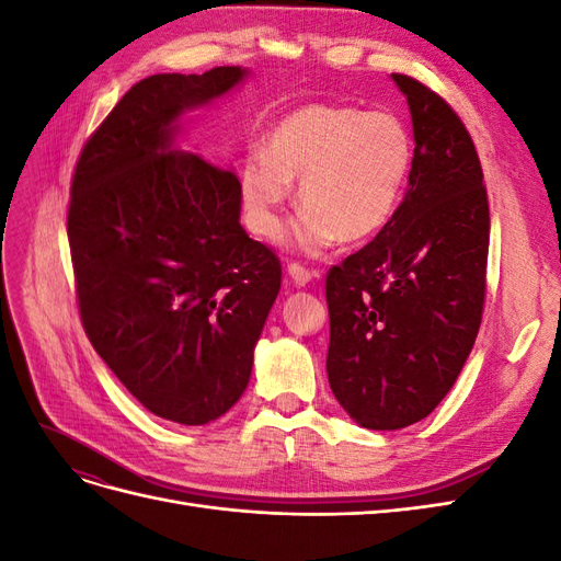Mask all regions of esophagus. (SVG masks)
<instances>
[{
  "instance_id": "obj_1",
  "label": "esophagus",
  "mask_w": 561,
  "mask_h": 561,
  "mask_svg": "<svg viewBox=\"0 0 561 561\" xmlns=\"http://www.w3.org/2000/svg\"><path fill=\"white\" fill-rule=\"evenodd\" d=\"M287 276H290V283L297 285V287H307L311 280H313V271H309L307 266H301L297 262L287 264Z\"/></svg>"
}]
</instances>
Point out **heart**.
I'll list each match as a JSON object with an SVG mask.
<instances>
[{
    "label": "heart",
    "mask_w": 561,
    "mask_h": 561,
    "mask_svg": "<svg viewBox=\"0 0 561 561\" xmlns=\"http://www.w3.org/2000/svg\"><path fill=\"white\" fill-rule=\"evenodd\" d=\"M412 161V135L396 114L301 105L266 133L264 154L241 168L248 227L274 239L290 184L299 182L304 213L290 229L297 250L318 254L336 239L365 241L393 219Z\"/></svg>",
    "instance_id": "b5f03b06"
}]
</instances>
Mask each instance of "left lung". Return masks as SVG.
<instances>
[{"label":"left lung","mask_w":561,"mask_h":561,"mask_svg":"<svg viewBox=\"0 0 561 561\" xmlns=\"http://www.w3.org/2000/svg\"><path fill=\"white\" fill-rule=\"evenodd\" d=\"M414 130L393 219L328 274V379L363 428L426 419L472 351L484 307L489 203L466 126L416 79L390 75Z\"/></svg>","instance_id":"left-lung-1"}]
</instances>
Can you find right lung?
Instances as JSON below:
<instances>
[{"label":"right lung","mask_w":561,"mask_h":561,"mask_svg":"<svg viewBox=\"0 0 561 561\" xmlns=\"http://www.w3.org/2000/svg\"><path fill=\"white\" fill-rule=\"evenodd\" d=\"M245 67L151 75L83 147L67 213L83 330L151 414L203 426L241 400L280 262L241 227V182L178 147Z\"/></svg>","instance_id":"right-lung-1"}]
</instances>
